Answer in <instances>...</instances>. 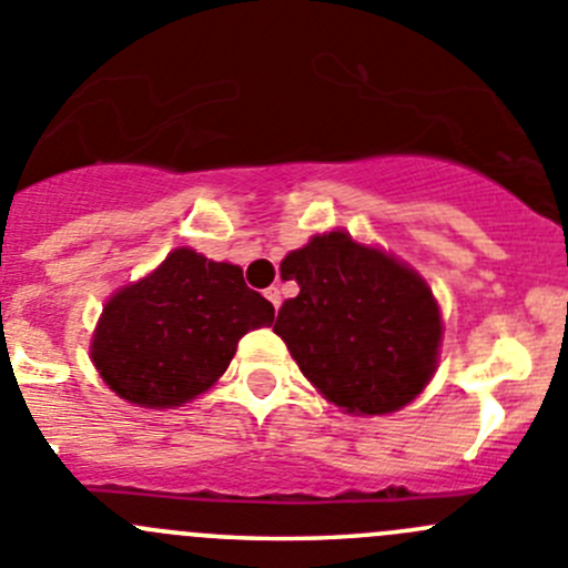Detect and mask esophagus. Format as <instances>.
<instances>
[{
  "mask_svg": "<svg viewBox=\"0 0 568 568\" xmlns=\"http://www.w3.org/2000/svg\"><path fill=\"white\" fill-rule=\"evenodd\" d=\"M266 296H268V302H272V305H274V311H280V305H283V300H280V288H277V285H272V288H266Z\"/></svg>",
  "mask_w": 568,
  "mask_h": 568,
  "instance_id": "1",
  "label": "esophagus"
}]
</instances>
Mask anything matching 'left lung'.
I'll list each match as a JSON object with an SVG mask.
<instances>
[{
	"mask_svg": "<svg viewBox=\"0 0 568 568\" xmlns=\"http://www.w3.org/2000/svg\"><path fill=\"white\" fill-rule=\"evenodd\" d=\"M280 272L300 294L283 302L274 333L331 404L389 415L426 389L443 320L415 268L336 230L285 254Z\"/></svg>",
	"mask_w": 568,
	"mask_h": 568,
	"instance_id": "left-lung-1",
	"label": "left lung"
}]
</instances>
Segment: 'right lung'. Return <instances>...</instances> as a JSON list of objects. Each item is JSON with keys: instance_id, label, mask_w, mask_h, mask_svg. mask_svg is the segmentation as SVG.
I'll list each match as a JSON object with an SVG mask.
<instances>
[{"instance_id": "obj_1", "label": "right lung", "mask_w": 568, "mask_h": 568, "mask_svg": "<svg viewBox=\"0 0 568 568\" xmlns=\"http://www.w3.org/2000/svg\"><path fill=\"white\" fill-rule=\"evenodd\" d=\"M272 322L274 305L243 283L241 266L182 246L105 302L92 362L129 404L173 409L226 373L243 333Z\"/></svg>"}]
</instances>
